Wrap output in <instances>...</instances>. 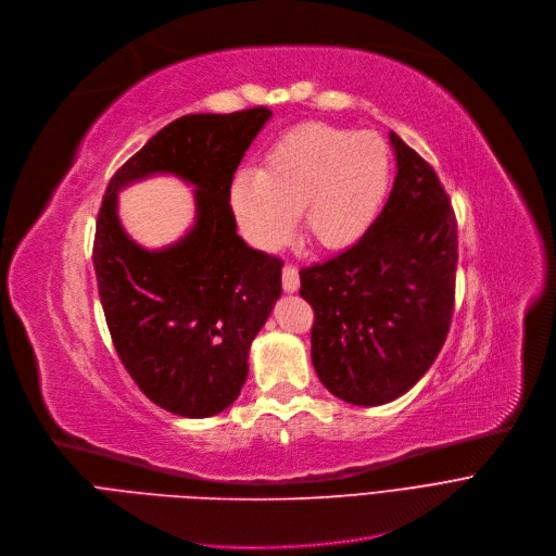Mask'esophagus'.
I'll return each mask as SVG.
<instances>
[{
	"instance_id": "esophagus-1",
	"label": "esophagus",
	"mask_w": 556,
	"mask_h": 556,
	"mask_svg": "<svg viewBox=\"0 0 556 556\" xmlns=\"http://www.w3.org/2000/svg\"><path fill=\"white\" fill-rule=\"evenodd\" d=\"M301 287V278H299V269L294 267V264H285L282 269V289L287 294H294L299 292Z\"/></svg>"
}]
</instances>
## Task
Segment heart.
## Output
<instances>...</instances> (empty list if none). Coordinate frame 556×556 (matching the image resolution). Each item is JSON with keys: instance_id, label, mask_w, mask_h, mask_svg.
Listing matches in <instances>:
<instances>
[{"instance_id": "obj_1", "label": "heart", "mask_w": 556, "mask_h": 556, "mask_svg": "<svg viewBox=\"0 0 556 556\" xmlns=\"http://www.w3.org/2000/svg\"><path fill=\"white\" fill-rule=\"evenodd\" d=\"M389 176V153L374 134L303 124L230 185V205L247 240L278 249L301 213L307 240L337 251L359 240L374 222Z\"/></svg>"}]
</instances>
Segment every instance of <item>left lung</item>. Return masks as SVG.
Returning <instances> with one entry per match:
<instances>
[{"instance_id": "left-lung-1", "label": "left lung", "mask_w": 556, "mask_h": 556, "mask_svg": "<svg viewBox=\"0 0 556 556\" xmlns=\"http://www.w3.org/2000/svg\"><path fill=\"white\" fill-rule=\"evenodd\" d=\"M389 140L399 172L378 219L351 249L301 269L314 371L362 407L391 403L426 376L455 307V210L437 172L393 130Z\"/></svg>"}]
</instances>
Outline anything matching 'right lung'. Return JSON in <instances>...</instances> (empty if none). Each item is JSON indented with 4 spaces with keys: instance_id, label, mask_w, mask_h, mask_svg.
Masks as SVG:
<instances>
[{
    "instance_id": "1",
    "label": "right lung",
    "mask_w": 556,
    "mask_h": 556,
    "mask_svg": "<svg viewBox=\"0 0 556 556\" xmlns=\"http://www.w3.org/2000/svg\"><path fill=\"white\" fill-rule=\"evenodd\" d=\"M271 111L185 115L115 172L105 188L92 262L115 351L151 403L207 418L240 395L251 341L280 299L282 260L237 235L230 182ZM153 173L195 185L198 222L172 248L147 252L125 235L116 192Z\"/></svg>"
}]
</instances>
